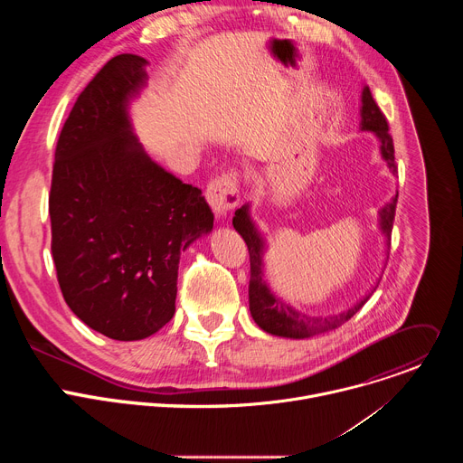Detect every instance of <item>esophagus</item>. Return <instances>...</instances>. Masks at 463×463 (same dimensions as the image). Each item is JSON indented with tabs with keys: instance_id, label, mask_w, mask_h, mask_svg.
I'll use <instances>...</instances> for the list:
<instances>
[{
	"instance_id": "34e87169",
	"label": "esophagus",
	"mask_w": 463,
	"mask_h": 463,
	"mask_svg": "<svg viewBox=\"0 0 463 463\" xmlns=\"http://www.w3.org/2000/svg\"><path fill=\"white\" fill-rule=\"evenodd\" d=\"M205 197L216 214V218H225L240 202L238 183L234 175H222L207 184Z\"/></svg>"
}]
</instances>
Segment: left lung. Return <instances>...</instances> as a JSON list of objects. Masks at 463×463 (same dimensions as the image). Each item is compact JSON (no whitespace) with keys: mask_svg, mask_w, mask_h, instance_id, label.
Listing matches in <instances>:
<instances>
[{"mask_svg":"<svg viewBox=\"0 0 463 463\" xmlns=\"http://www.w3.org/2000/svg\"><path fill=\"white\" fill-rule=\"evenodd\" d=\"M361 131H372L379 143V154L383 161L386 163L390 174H398L393 161V141L388 134V124L384 115L381 113L379 106L375 104L370 88L363 86L361 93ZM395 203H398V194L379 211V231L386 240V245L390 249V234H392V223L395 216ZM232 225L238 231V234L243 238L249 249L250 256V280H249V309L252 320L263 329L266 334H271L275 337H286V339H307L318 334L332 332V329L343 326L348 318H352L372 297L377 284L354 306H350L345 311L334 313V315H309L297 309L293 304L284 300L282 297L275 295L268 284L266 279V263H263V256L268 252V240L263 232L256 227L254 220L250 218V205L245 203L234 213Z\"/></svg>","mask_w":463,"mask_h":463,"instance_id":"obj_1","label":"left lung"}]
</instances>
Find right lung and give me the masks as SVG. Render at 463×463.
<instances>
[{
    "label": "right lung",
    "mask_w": 463,
    "mask_h": 463,
    "mask_svg": "<svg viewBox=\"0 0 463 463\" xmlns=\"http://www.w3.org/2000/svg\"><path fill=\"white\" fill-rule=\"evenodd\" d=\"M148 61L111 58L77 99L54 152L49 216L58 284L70 309L115 341H141L174 317L181 252L211 234L202 190L157 165L129 106Z\"/></svg>",
    "instance_id": "right-lung-1"
}]
</instances>
